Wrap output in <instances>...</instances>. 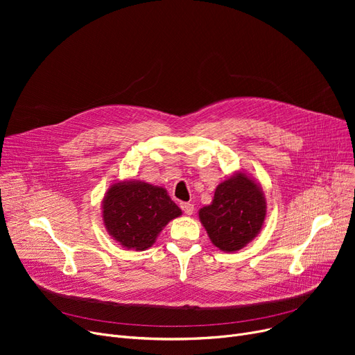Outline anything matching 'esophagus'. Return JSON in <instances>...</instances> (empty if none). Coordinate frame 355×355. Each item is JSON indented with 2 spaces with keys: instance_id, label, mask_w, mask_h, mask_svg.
I'll return each mask as SVG.
<instances>
[{
  "instance_id": "esophagus-1",
  "label": "esophagus",
  "mask_w": 355,
  "mask_h": 355,
  "mask_svg": "<svg viewBox=\"0 0 355 355\" xmlns=\"http://www.w3.org/2000/svg\"><path fill=\"white\" fill-rule=\"evenodd\" d=\"M181 209H182V211L185 214L191 216L193 211H194V204H191V202H181Z\"/></svg>"
}]
</instances>
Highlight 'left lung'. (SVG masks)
<instances>
[{
    "label": "left lung",
    "instance_id": "obj_1",
    "mask_svg": "<svg viewBox=\"0 0 355 355\" xmlns=\"http://www.w3.org/2000/svg\"><path fill=\"white\" fill-rule=\"evenodd\" d=\"M198 217L216 248L227 253L237 252L263 227V190L245 171H236L217 185L211 204L200 209Z\"/></svg>",
    "mask_w": 355,
    "mask_h": 355
}]
</instances>
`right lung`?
<instances>
[{
	"label": "right lung",
	"instance_id": "1",
	"mask_svg": "<svg viewBox=\"0 0 355 355\" xmlns=\"http://www.w3.org/2000/svg\"><path fill=\"white\" fill-rule=\"evenodd\" d=\"M181 214L165 189L139 180L112 184L102 201L106 232L128 250L151 248L161 230Z\"/></svg>",
	"mask_w": 355,
	"mask_h": 355
}]
</instances>
